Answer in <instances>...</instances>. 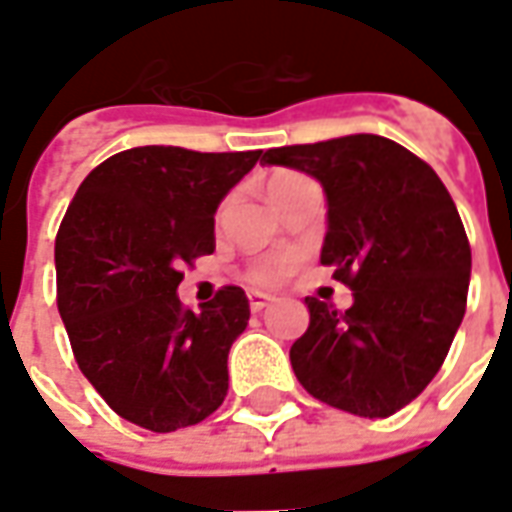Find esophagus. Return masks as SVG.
<instances>
[{"instance_id": "obj_1", "label": "esophagus", "mask_w": 512, "mask_h": 512, "mask_svg": "<svg viewBox=\"0 0 512 512\" xmlns=\"http://www.w3.org/2000/svg\"><path fill=\"white\" fill-rule=\"evenodd\" d=\"M271 296H266V293H249V307H252V312H263L271 304Z\"/></svg>"}]
</instances>
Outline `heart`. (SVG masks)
<instances>
[{"label": "heart", "instance_id": "heart-1", "mask_svg": "<svg viewBox=\"0 0 512 512\" xmlns=\"http://www.w3.org/2000/svg\"><path fill=\"white\" fill-rule=\"evenodd\" d=\"M304 183H312L299 172H290V169H282V172H274L271 178H268V197L274 200L279 194H285V191L296 189V186H304ZM293 257H274V260H263V263H257L252 271H249V282L257 285V288H268V285H274L282 277H288L290 271H293Z\"/></svg>", "mask_w": 512, "mask_h": 512}]
</instances>
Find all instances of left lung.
Here are the masks:
<instances>
[{
    "label": "left lung",
    "mask_w": 512,
    "mask_h": 512,
    "mask_svg": "<svg viewBox=\"0 0 512 512\" xmlns=\"http://www.w3.org/2000/svg\"><path fill=\"white\" fill-rule=\"evenodd\" d=\"M260 164L321 183V263L354 290L345 312L304 299L310 326L290 348L293 373L321 403L395 414L439 373L466 312L472 249L450 191L422 158L376 134L271 147Z\"/></svg>",
    "instance_id": "left-lung-1"
}]
</instances>
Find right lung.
<instances>
[{
  "label": "right lung",
  "instance_id": "1",
  "mask_svg": "<svg viewBox=\"0 0 512 512\" xmlns=\"http://www.w3.org/2000/svg\"><path fill=\"white\" fill-rule=\"evenodd\" d=\"M257 161L260 150L131 147L98 164L68 205L54 244L60 318L84 378L139 428H189L227 395L249 299L227 285L186 310L180 268L211 255L213 213Z\"/></svg>",
  "mask_w": 512,
  "mask_h": 512
}]
</instances>
